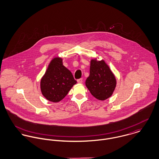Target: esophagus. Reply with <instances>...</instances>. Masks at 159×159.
I'll list each match as a JSON object with an SVG mask.
<instances>
[{"instance_id": "1", "label": "esophagus", "mask_w": 159, "mask_h": 159, "mask_svg": "<svg viewBox=\"0 0 159 159\" xmlns=\"http://www.w3.org/2000/svg\"><path fill=\"white\" fill-rule=\"evenodd\" d=\"M77 82L78 83H83V78H80V79H78V80H77Z\"/></svg>"}]
</instances>
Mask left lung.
I'll return each instance as SVG.
<instances>
[{
	"label": "left lung",
	"instance_id": "8db88e82",
	"mask_svg": "<svg viewBox=\"0 0 159 159\" xmlns=\"http://www.w3.org/2000/svg\"><path fill=\"white\" fill-rule=\"evenodd\" d=\"M115 76L103 61L92 60L90 75L86 80V86L91 94L100 100L111 96L116 88Z\"/></svg>",
	"mask_w": 159,
	"mask_h": 159
}]
</instances>
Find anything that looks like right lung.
<instances>
[{
    "instance_id": "1",
    "label": "right lung",
    "mask_w": 159,
    "mask_h": 159,
    "mask_svg": "<svg viewBox=\"0 0 159 159\" xmlns=\"http://www.w3.org/2000/svg\"><path fill=\"white\" fill-rule=\"evenodd\" d=\"M76 83L71 71L62 64L60 57L54 58L49 65L45 74L41 80L42 94L47 100L58 102L68 93Z\"/></svg>"
}]
</instances>
